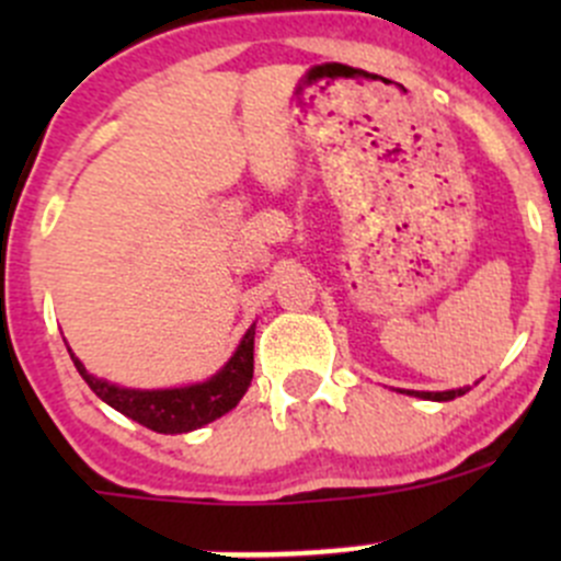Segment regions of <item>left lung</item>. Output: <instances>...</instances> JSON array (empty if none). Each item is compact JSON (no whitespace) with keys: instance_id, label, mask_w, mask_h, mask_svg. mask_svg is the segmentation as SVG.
I'll return each mask as SVG.
<instances>
[{"instance_id":"8db88e82","label":"left lung","mask_w":561,"mask_h":561,"mask_svg":"<svg viewBox=\"0 0 561 561\" xmlns=\"http://www.w3.org/2000/svg\"><path fill=\"white\" fill-rule=\"evenodd\" d=\"M469 388H458V390H439V393H428V390H417L415 396H421V399H432V401H450L456 399V396H463Z\"/></svg>"}]
</instances>
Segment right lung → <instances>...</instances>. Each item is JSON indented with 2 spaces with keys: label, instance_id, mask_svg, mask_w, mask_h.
Returning <instances> with one entry per match:
<instances>
[{
  "label": "right lung",
  "instance_id": "add662e5",
  "mask_svg": "<svg viewBox=\"0 0 561 561\" xmlns=\"http://www.w3.org/2000/svg\"><path fill=\"white\" fill-rule=\"evenodd\" d=\"M72 364L81 371L83 380L89 382V388L107 401L113 410H118L122 415L133 417L140 426L151 428V432L160 434H184L192 428H201L206 423L217 421L225 412L233 410L241 401V396L247 393L249 382H252L254 371V325L249 328L247 336L241 339L239 350L233 353V358L225 364L222 371L211 377L206 382H197V386L186 388H171V390H129L111 386V382L98 380V377L89 375L83 369L81 360L70 353Z\"/></svg>",
  "mask_w": 561,
  "mask_h": 561
}]
</instances>
